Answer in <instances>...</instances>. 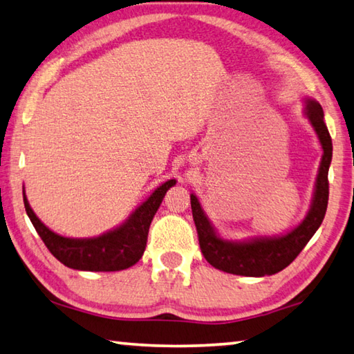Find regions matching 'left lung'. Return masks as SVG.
Wrapping results in <instances>:
<instances>
[{"instance_id": "1", "label": "left lung", "mask_w": 354, "mask_h": 354, "mask_svg": "<svg viewBox=\"0 0 354 354\" xmlns=\"http://www.w3.org/2000/svg\"><path fill=\"white\" fill-rule=\"evenodd\" d=\"M306 116L319 136L322 149H324V157H322L311 209H309L305 221L292 232L278 238H259L247 241V243H228L216 234L207 216L203 214L197 197L191 194V209H193V219L197 228V236H199L201 250L213 268L233 275H274L288 268L299 257V253L305 249L314 233L317 232L325 218L328 196H330L328 169H330L333 157V141L324 121V110H322L319 102L308 99Z\"/></svg>"}]
</instances>
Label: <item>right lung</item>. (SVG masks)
Masks as SVG:
<instances>
[{
    "instance_id": "obj_1",
    "label": "right lung",
    "mask_w": 354,
    "mask_h": 354,
    "mask_svg": "<svg viewBox=\"0 0 354 354\" xmlns=\"http://www.w3.org/2000/svg\"><path fill=\"white\" fill-rule=\"evenodd\" d=\"M176 180H167L152 193L149 199L135 209V213L102 236L91 239H71L55 234L43 224L29 207L26 196H23L24 208L48 250L66 268L90 272H115L127 269L140 261L146 249L147 233L161 201Z\"/></svg>"
}]
</instances>
